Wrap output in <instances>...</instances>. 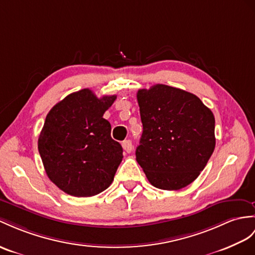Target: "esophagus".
Here are the masks:
<instances>
[{
	"label": "esophagus",
	"mask_w": 255,
	"mask_h": 255,
	"mask_svg": "<svg viewBox=\"0 0 255 255\" xmlns=\"http://www.w3.org/2000/svg\"><path fill=\"white\" fill-rule=\"evenodd\" d=\"M122 147H123V149H124V151H127V152H131V151H132V149H133L132 141L129 140V139H128V140H124V141L122 142Z\"/></svg>",
	"instance_id": "esophagus-1"
}]
</instances>
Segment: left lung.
Returning a JSON list of instances; mask_svg holds the SVG:
<instances>
[{"label": "left lung", "instance_id": "obj_1", "mask_svg": "<svg viewBox=\"0 0 255 255\" xmlns=\"http://www.w3.org/2000/svg\"><path fill=\"white\" fill-rule=\"evenodd\" d=\"M137 102L142 134L136 161L154 187H186L214 151L212 111L196 95L164 84L139 90Z\"/></svg>", "mask_w": 255, "mask_h": 255}]
</instances>
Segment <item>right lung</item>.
I'll use <instances>...</instances> for the list:
<instances>
[{
	"label": "right lung",
	"mask_w": 255,
	"mask_h": 255,
	"mask_svg": "<svg viewBox=\"0 0 255 255\" xmlns=\"http://www.w3.org/2000/svg\"><path fill=\"white\" fill-rule=\"evenodd\" d=\"M116 98H97L90 89H83L47 114L39 152L48 178L66 194L92 197L113 183L123 149L111 138V126L103 116Z\"/></svg>",
	"instance_id": "right-lung-1"
}]
</instances>
